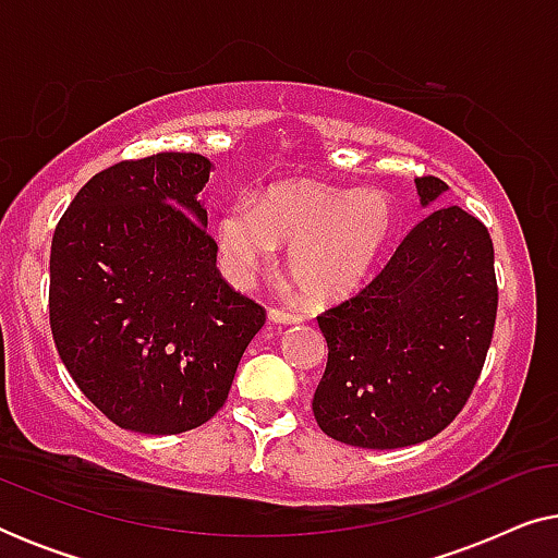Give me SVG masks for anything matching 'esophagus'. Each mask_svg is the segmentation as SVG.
Instances as JSON below:
<instances>
[{
	"label": "esophagus",
	"mask_w": 558,
	"mask_h": 558,
	"mask_svg": "<svg viewBox=\"0 0 558 558\" xmlns=\"http://www.w3.org/2000/svg\"><path fill=\"white\" fill-rule=\"evenodd\" d=\"M269 319L277 325H300L302 315H294V312L287 310H269Z\"/></svg>",
	"instance_id": "1"
}]
</instances>
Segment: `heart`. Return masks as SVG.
<instances>
[{
	"label": "heart",
	"instance_id": "obj_1",
	"mask_svg": "<svg viewBox=\"0 0 558 558\" xmlns=\"http://www.w3.org/2000/svg\"><path fill=\"white\" fill-rule=\"evenodd\" d=\"M396 226L384 190H345L312 180L279 182L258 197L228 203L216 223L226 277L246 284L289 243L287 266L315 302L353 294L378 264Z\"/></svg>",
	"mask_w": 558,
	"mask_h": 558
}]
</instances>
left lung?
Returning a JSON list of instances; mask_svg holds the SVG:
<instances>
[{"mask_svg":"<svg viewBox=\"0 0 558 558\" xmlns=\"http://www.w3.org/2000/svg\"><path fill=\"white\" fill-rule=\"evenodd\" d=\"M422 208L447 193L416 178ZM498 284L487 228L437 208L363 292L317 317L327 368L312 411L327 437L365 449L418 445L460 414L493 340Z\"/></svg>","mask_w":558,"mask_h":558,"instance_id":"obj_1","label":"left lung"}]
</instances>
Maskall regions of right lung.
<instances>
[{
  "label": "right lung",
  "instance_id": "obj_1",
  "mask_svg": "<svg viewBox=\"0 0 558 558\" xmlns=\"http://www.w3.org/2000/svg\"><path fill=\"white\" fill-rule=\"evenodd\" d=\"M210 170L193 151L113 165L78 190L52 235V340L121 429L180 434L208 422L266 319L218 274L201 201Z\"/></svg>",
  "mask_w": 558,
  "mask_h": 558
}]
</instances>
